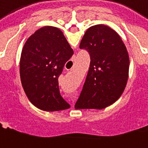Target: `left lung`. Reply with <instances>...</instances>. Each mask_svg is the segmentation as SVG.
Instances as JSON below:
<instances>
[{"instance_id":"8db88e82","label":"left lung","mask_w":148,"mask_h":148,"mask_svg":"<svg viewBox=\"0 0 148 148\" xmlns=\"http://www.w3.org/2000/svg\"><path fill=\"white\" fill-rule=\"evenodd\" d=\"M79 49L88 52L90 67L76 109H103L123 92L129 72V56L119 34L104 25L90 27Z\"/></svg>"}]
</instances>
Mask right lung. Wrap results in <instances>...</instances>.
<instances>
[{
	"label": "right lung",
	"mask_w": 148,
	"mask_h": 148,
	"mask_svg": "<svg viewBox=\"0 0 148 148\" xmlns=\"http://www.w3.org/2000/svg\"><path fill=\"white\" fill-rule=\"evenodd\" d=\"M72 55L58 28L42 27L27 40L21 56L20 76L26 96L37 108L55 112L70 108L60 93L58 77Z\"/></svg>",
	"instance_id": "obj_1"
}]
</instances>
